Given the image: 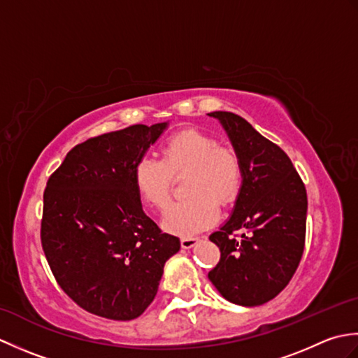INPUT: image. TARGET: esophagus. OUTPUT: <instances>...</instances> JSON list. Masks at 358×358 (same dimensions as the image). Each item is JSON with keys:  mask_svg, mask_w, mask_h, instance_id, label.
<instances>
[{"mask_svg": "<svg viewBox=\"0 0 358 358\" xmlns=\"http://www.w3.org/2000/svg\"><path fill=\"white\" fill-rule=\"evenodd\" d=\"M196 243H199V238H194V237H186V238H181V248L183 249H191L194 248Z\"/></svg>", "mask_w": 358, "mask_h": 358, "instance_id": "1", "label": "esophagus"}]
</instances>
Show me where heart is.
<instances>
[{
	"mask_svg": "<svg viewBox=\"0 0 358 358\" xmlns=\"http://www.w3.org/2000/svg\"><path fill=\"white\" fill-rule=\"evenodd\" d=\"M162 162L143 157L134 167V186L152 208L169 201L172 177L189 173L186 192L191 199L171 204L163 214V227L189 237L217 223L218 203L231 204L241 189L243 169L237 152L218 146L214 135L200 129L173 135L162 146Z\"/></svg>",
	"mask_w": 358,
	"mask_h": 358,
	"instance_id": "obj_1",
	"label": "heart"
}]
</instances>
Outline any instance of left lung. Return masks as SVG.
Wrapping results in <instances>:
<instances>
[{"label": "left lung", "instance_id": "8db88e82", "mask_svg": "<svg viewBox=\"0 0 358 358\" xmlns=\"http://www.w3.org/2000/svg\"><path fill=\"white\" fill-rule=\"evenodd\" d=\"M241 162V189L231 217L209 240L220 262L209 280L227 301L260 306L291 281L305 249L308 196L291 159L245 118L212 112ZM249 230L237 241L234 230Z\"/></svg>", "mask_w": 358, "mask_h": 358}]
</instances>
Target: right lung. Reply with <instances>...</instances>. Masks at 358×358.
Listing matches in <instances>:
<instances>
[{"instance_id": "right-lung-1", "label": "right lung", "mask_w": 358, "mask_h": 358, "mask_svg": "<svg viewBox=\"0 0 358 358\" xmlns=\"http://www.w3.org/2000/svg\"><path fill=\"white\" fill-rule=\"evenodd\" d=\"M167 126L134 124L81 143L45 186L43 250L58 285L90 314L140 317L180 250V240L143 212L132 178Z\"/></svg>"}]
</instances>
